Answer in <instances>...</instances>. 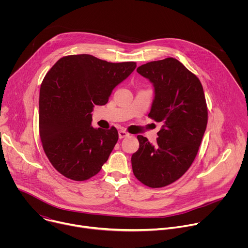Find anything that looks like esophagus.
<instances>
[{
	"instance_id": "34e87169",
	"label": "esophagus",
	"mask_w": 248,
	"mask_h": 248,
	"mask_svg": "<svg viewBox=\"0 0 248 248\" xmlns=\"http://www.w3.org/2000/svg\"><path fill=\"white\" fill-rule=\"evenodd\" d=\"M126 136H128V132H126V131L124 130V129L119 130V137H120L121 139L124 138V137H126Z\"/></svg>"
}]
</instances>
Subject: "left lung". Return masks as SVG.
<instances>
[{"instance_id":"8db88e82","label":"left lung","mask_w":248,"mask_h":248,"mask_svg":"<svg viewBox=\"0 0 248 248\" xmlns=\"http://www.w3.org/2000/svg\"><path fill=\"white\" fill-rule=\"evenodd\" d=\"M137 73L153 83L155 97L148 117L163 125L154 145L137 136L132 171L143 185L163 187L184 175L197 155L208 122L206 99L198 78L176 59L147 62Z\"/></svg>"}]
</instances>
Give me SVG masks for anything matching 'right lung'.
Returning <instances> with one entry per match:
<instances>
[{"mask_svg":"<svg viewBox=\"0 0 248 248\" xmlns=\"http://www.w3.org/2000/svg\"><path fill=\"white\" fill-rule=\"evenodd\" d=\"M136 67L91 55L61 58L45 76L39 96V133L46 156L63 176L77 182L97 174L119 139L116 127L91 125L94 105L108 103L113 89Z\"/></svg>","mask_w":248,"mask_h":248,"instance_id":"obj_1","label":"right lung"}]
</instances>
